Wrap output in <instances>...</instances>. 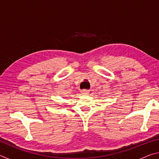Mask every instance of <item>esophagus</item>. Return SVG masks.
Wrapping results in <instances>:
<instances>
[{"instance_id": "esophagus-1", "label": "esophagus", "mask_w": 159, "mask_h": 159, "mask_svg": "<svg viewBox=\"0 0 159 159\" xmlns=\"http://www.w3.org/2000/svg\"><path fill=\"white\" fill-rule=\"evenodd\" d=\"M89 93H90V91L88 90H81V93L82 94H83V95H88V94H89Z\"/></svg>"}]
</instances>
